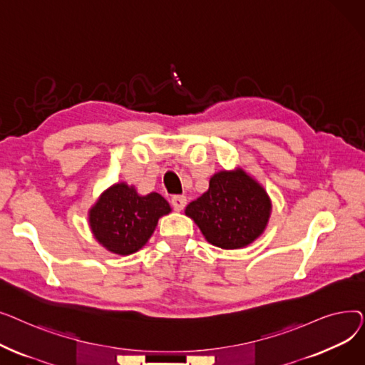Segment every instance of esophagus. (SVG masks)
I'll list each match as a JSON object with an SVG mask.
<instances>
[{
  "label": "esophagus",
  "mask_w": 365,
  "mask_h": 365,
  "mask_svg": "<svg viewBox=\"0 0 365 365\" xmlns=\"http://www.w3.org/2000/svg\"><path fill=\"white\" fill-rule=\"evenodd\" d=\"M171 207L176 210V212H180V210H183L185 208V205H186V197H183V195H175L171 198Z\"/></svg>",
  "instance_id": "1"
}]
</instances>
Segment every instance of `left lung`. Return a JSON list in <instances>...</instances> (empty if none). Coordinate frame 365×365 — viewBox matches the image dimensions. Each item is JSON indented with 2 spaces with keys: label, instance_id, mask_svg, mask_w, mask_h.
<instances>
[{
  "label": "left lung",
  "instance_id": "1",
  "mask_svg": "<svg viewBox=\"0 0 365 365\" xmlns=\"http://www.w3.org/2000/svg\"><path fill=\"white\" fill-rule=\"evenodd\" d=\"M266 190L242 170L220 171L208 190L190 202L185 213L216 247L234 250L252 244L264 231L271 215Z\"/></svg>",
  "mask_w": 365,
  "mask_h": 365
}]
</instances>
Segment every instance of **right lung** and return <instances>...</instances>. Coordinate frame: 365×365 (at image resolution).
Wrapping results in <instances>:
<instances>
[{
  "mask_svg": "<svg viewBox=\"0 0 365 365\" xmlns=\"http://www.w3.org/2000/svg\"><path fill=\"white\" fill-rule=\"evenodd\" d=\"M168 213L170 205L160 194L140 197L133 186L118 183L102 194L88 220L96 240L109 252L127 256L140 250L158 219Z\"/></svg>",
  "mask_w": 365,
  "mask_h": 365,
  "instance_id": "right-lung-1",
  "label": "right lung"
}]
</instances>
